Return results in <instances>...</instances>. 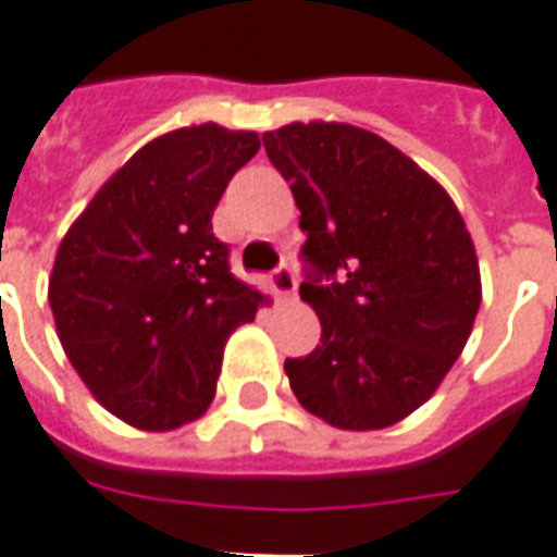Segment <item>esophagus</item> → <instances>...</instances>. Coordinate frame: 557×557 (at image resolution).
Here are the masks:
<instances>
[{"label": "esophagus", "mask_w": 557, "mask_h": 557, "mask_svg": "<svg viewBox=\"0 0 557 557\" xmlns=\"http://www.w3.org/2000/svg\"><path fill=\"white\" fill-rule=\"evenodd\" d=\"M297 275H294V270H290V267H278V270L272 272V287H275V294H278V297H285V299H290V297H297Z\"/></svg>", "instance_id": "obj_1"}]
</instances>
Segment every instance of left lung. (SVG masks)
<instances>
[{
  "label": "left lung",
  "mask_w": 557,
  "mask_h": 557,
  "mask_svg": "<svg viewBox=\"0 0 557 557\" xmlns=\"http://www.w3.org/2000/svg\"><path fill=\"white\" fill-rule=\"evenodd\" d=\"M306 231L299 297L321 345L285 360L299 405L335 429L405 420L459 360L480 309V267L459 209L384 137L345 122L263 134Z\"/></svg>",
  "instance_id": "obj_1"
}]
</instances>
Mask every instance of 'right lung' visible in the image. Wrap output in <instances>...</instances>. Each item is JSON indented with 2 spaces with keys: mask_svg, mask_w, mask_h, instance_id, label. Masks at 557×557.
<instances>
[{
  "mask_svg": "<svg viewBox=\"0 0 557 557\" xmlns=\"http://www.w3.org/2000/svg\"><path fill=\"white\" fill-rule=\"evenodd\" d=\"M255 132L215 122L137 149L71 224L50 275L62 348L89 393L125 423L171 432L203 417L224 342L263 294L231 272L212 209Z\"/></svg>",
  "mask_w": 557,
  "mask_h": 557,
  "instance_id": "obj_1",
  "label": "right lung"
}]
</instances>
